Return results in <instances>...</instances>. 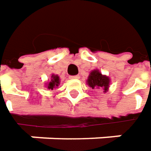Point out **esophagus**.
<instances>
[{"label":"esophagus","mask_w":151,"mask_h":151,"mask_svg":"<svg viewBox=\"0 0 151 151\" xmlns=\"http://www.w3.org/2000/svg\"><path fill=\"white\" fill-rule=\"evenodd\" d=\"M69 78L70 79H79L80 78V76H70Z\"/></svg>","instance_id":"1"}]
</instances>
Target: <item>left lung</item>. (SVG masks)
Listing matches in <instances>:
<instances>
[{
  "label": "left lung",
  "mask_w": 151,
  "mask_h": 151,
  "mask_svg": "<svg viewBox=\"0 0 151 151\" xmlns=\"http://www.w3.org/2000/svg\"><path fill=\"white\" fill-rule=\"evenodd\" d=\"M86 83L92 89H102L104 92H107L110 85V79L103 75L99 69H94L89 73Z\"/></svg>",
  "instance_id": "obj_1"
}]
</instances>
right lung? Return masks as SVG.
<instances>
[{"mask_svg":"<svg viewBox=\"0 0 151 151\" xmlns=\"http://www.w3.org/2000/svg\"><path fill=\"white\" fill-rule=\"evenodd\" d=\"M60 77L58 75H55V74H52L51 75V78L49 80V82H47L45 83V87H47L48 89H51L53 90V88H57L59 85H60Z\"/></svg>","mask_w":151,"mask_h":151,"instance_id":"obj_1","label":"right lung"}]
</instances>
